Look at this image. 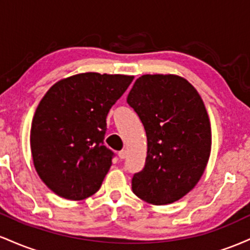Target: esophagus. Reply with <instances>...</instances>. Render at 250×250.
<instances>
[{"instance_id":"34e87169","label":"esophagus","mask_w":250,"mask_h":250,"mask_svg":"<svg viewBox=\"0 0 250 250\" xmlns=\"http://www.w3.org/2000/svg\"><path fill=\"white\" fill-rule=\"evenodd\" d=\"M125 156H127V150H125V149H123V150L119 151V157H120V159H125Z\"/></svg>"}]
</instances>
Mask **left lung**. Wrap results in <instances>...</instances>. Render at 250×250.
Listing matches in <instances>:
<instances>
[{
  "mask_svg": "<svg viewBox=\"0 0 250 250\" xmlns=\"http://www.w3.org/2000/svg\"><path fill=\"white\" fill-rule=\"evenodd\" d=\"M127 102L148 141L145 168L131 180L134 194L155 206L182 199L197 185L210 156V121L200 94L179 75L147 74L135 81Z\"/></svg>",
  "mask_w": 250,
  "mask_h": 250,
  "instance_id": "left-lung-1",
  "label": "left lung"
}]
</instances>
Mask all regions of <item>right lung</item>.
<instances>
[{"label":"right lung","instance_id":"right-lung-1","mask_svg":"<svg viewBox=\"0 0 250 250\" xmlns=\"http://www.w3.org/2000/svg\"><path fill=\"white\" fill-rule=\"evenodd\" d=\"M133 79L76 74L42 97L31 122V156L40 179L56 195L80 201L101 187L114 155L103 145L105 119Z\"/></svg>","mask_w":250,"mask_h":250}]
</instances>
